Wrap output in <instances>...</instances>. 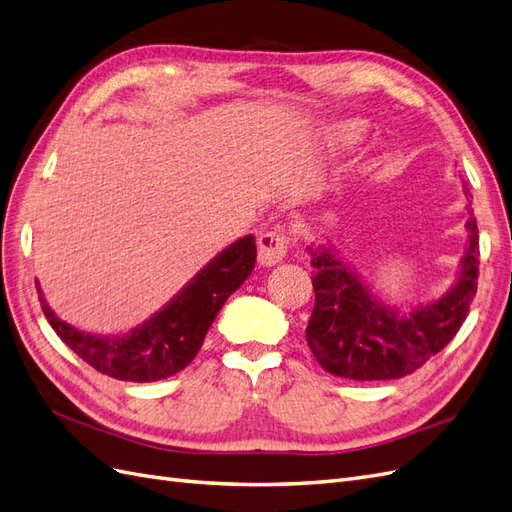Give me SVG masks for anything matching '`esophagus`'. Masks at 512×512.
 Returning <instances> with one entry per match:
<instances>
[{"label":"esophagus","instance_id":"obj_1","mask_svg":"<svg viewBox=\"0 0 512 512\" xmlns=\"http://www.w3.org/2000/svg\"><path fill=\"white\" fill-rule=\"evenodd\" d=\"M288 252V237L286 232L275 228L262 232L258 237V262L262 267H275L277 262H282Z\"/></svg>","mask_w":512,"mask_h":512}]
</instances>
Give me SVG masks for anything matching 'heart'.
Wrapping results in <instances>:
<instances>
[{"label": "heart", "mask_w": 512, "mask_h": 512, "mask_svg": "<svg viewBox=\"0 0 512 512\" xmlns=\"http://www.w3.org/2000/svg\"><path fill=\"white\" fill-rule=\"evenodd\" d=\"M331 147L350 149L363 138V126L359 121H342L331 128Z\"/></svg>", "instance_id": "obj_1"}]
</instances>
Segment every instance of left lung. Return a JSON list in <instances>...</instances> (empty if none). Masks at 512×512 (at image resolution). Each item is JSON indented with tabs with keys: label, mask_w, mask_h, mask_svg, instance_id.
Instances as JSON below:
<instances>
[{
	"label": "left lung",
	"mask_w": 512,
	"mask_h": 512,
	"mask_svg": "<svg viewBox=\"0 0 512 512\" xmlns=\"http://www.w3.org/2000/svg\"><path fill=\"white\" fill-rule=\"evenodd\" d=\"M466 196L470 198L468 190ZM466 209L470 239L457 282L440 299L410 312L382 303L331 247H307L316 269V303L305 339L329 374L348 380L404 378L457 335L476 294L480 256L476 218Z\"/></svg>",
	"instance_id": "left-lung-1"
}]
</instances>
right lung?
<instances>
[{"label": "right lung", "instance_id": "1", "mask_svg": "<svg viewBox=\"0 0 512 512\" xmlns=\"http://www.w3.org/2000/svg\"><path fill=\"white\" fill-rule=\"evenodd\" d=\"M256 262V239L245 235L230 243L200 269L160 312L130 333L94 335L74 329L55 316L38 288L42 312L55 333L100 374L126 382H156L188 367L215 316Z\"/></svg>", "mask_w": 512, "mask_h": 512}]
</instances>
